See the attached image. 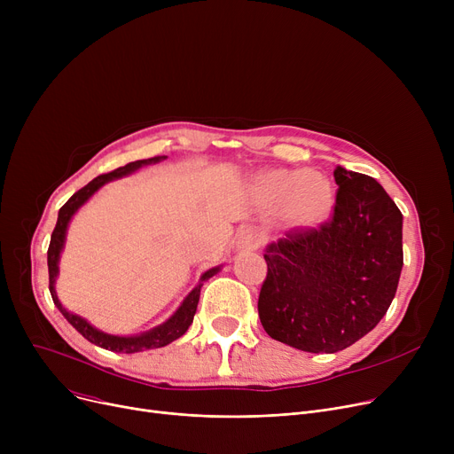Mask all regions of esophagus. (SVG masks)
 Listing matches in <instances>:
<instances>
[{
  "label": "esophagus",
  "mask_w": 454,
  "mask_h": 454,
  "mask_svg": "<svg viewBox=\"0 0 454 454\" xmlns=\"http://www.w3.org/2000/svg\"><path fill=\"white\" fill-rule=\"evenodd\" d=\"M259 245H261V237L252 228L241 230L239 235H237V247L243 250H255V248H259Z\"/></svg>",
  "instance_id": "1"
}]
</instances>
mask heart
<instances>
[{
	"mask_svg": "<svg viewBox=\"0 0 454 454\" xmlns=\"http://www.w3.org/2000/svg\"><path fill=\"white\" fill-rule=\"evenodd\" d=\"M263 195L279 207H287L298 226L320 224L335 204L331 182L311 171H276L263 180Z\"/></svg>",
	"mask_w": 454,
	"mask_h": 454,
	"instance_id": "obj_1",
	"label": "heart"
}]
</instances>
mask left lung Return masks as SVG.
Listing matches in <instances>:
<instances>
[{
    "label": "left lung",
    "instance_id": "obj_1",
    "mask_svg": "<svg viewBox=\"0 0 454 454\" xmlns=\"http://www.w3.org/2000/svg\"><path fill=\"white\" fill-rule=\"evenodd\" d=\"M329 221L296 228L265 252L257 311L274 340L337 353L388 311L403 269V215L375 178L335 169Z\"/></svg>",
    "mask_w": 454,
    "mask_h": 454
}]
</instances>
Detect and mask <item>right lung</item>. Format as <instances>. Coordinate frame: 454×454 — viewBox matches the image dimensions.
Wrapping results in <instances>:
<instances>
[{
    "instance_id": "1",
    "label": "right lung",
    "mask_w": 454,
    "mask_h": 454,
    "mask_svg": "<svg viewBox=\"0 0 454 454\" xmlns=\"http://www.w3.org/2000/svg\"><path fill=\"white\" fill-rule=\"evenodd\" d=\"M160 160H161V156H154V158H149V160L130 161L125 167H119V169H114L110 173L99 175L98 178H93L88 185L79 189L77 193L60 207L57 226H55V230L51 233V243H50V248H47V269H50V293H51V298H53L55 305L59 307V311L64 315V318L71 325H74L81 333V335L86 340H90L91 344L99 346V348L110 349V351L136 353V351H143V349L163 348L167 344H171L173 340L180 339L184 333L189 329V325H191V322H193V317L197 313L202 281H206L207 278H211L213 274L219 272V267L204 272L202 278H200V283L197 285L193 291L187 294V298L178 307V311L169 320H167L161 325H158V327H154V329H151V331H147V333H143V335H137V337H114V335H106V333H103L99 329H95L93 325H90L84 318L66 311V309L62 307V303L59 301L57 293H55V279H57V274H59V257H60V252H62V247H64L67 223L71 221V217H74V213L95 193V191H98L101 185H105L106 182L115 180V178H121V176H127V175L134 173L136 169H139L141 165L156 163Z\"/></svg>"
}]
</instances>
